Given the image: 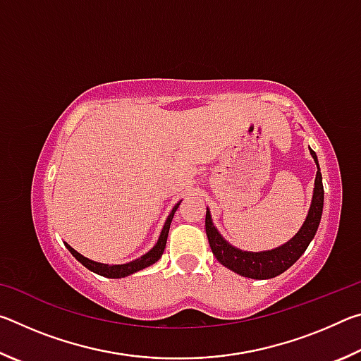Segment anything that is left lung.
<instances>
[{"instance_id":"8db88e82","label":"left lung","mask_w":361,"mask_h":361,"mask_svg":"<svg viewBox=\"0 0 361 361\" xmlns=\"http://www.w3.org/2000/svg\"><path fill=\"white\" fill-rule=\"evenodd\" d=\"M310 154H312L317 164L312 204H310L307 218H305L301 229L296 232V235L293 237V239L283 243L282 247L266 250V252H243L240 248L232 247L231 243L226 242L221 234H219L215 224L212 221L210 210L207 209V237H209V243L213 255H215V258L221 262L224 267L231 269L232 272L239 274L242 277L266 280L280 276V274L285 272L286 269L291 267L299 258H301V255L305 252V248L309 247L310 240L314 239L315 232L319 229L323 212V183L319 167V159H317L315 151L312 149H310Z\"/></svg>"}]
</instances>
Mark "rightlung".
I'll list each match as a JSON object with an SVG mask.
<instances>
[{"label":"right lung","mask_w":361,"mask_h":361,"mask_svg":"<svg viewBox=\"0 0 361 361\" xmlns=\"http://www.w3.org/2000/svg\"><path fill=\"white\" fill-rule=\"evenodd\" d=\"M181 202L176 204L172 212H170V215L167 218L166 224H164V228L161 231V235H159L157 239V243L154 247H152L148 253H145L143 256H140L138 259L135 261H130V262H126V264H103V262H97V261H92L89 258H85V256H82L81 253H78L75 248H71L68 243H65V247L68 248V252L75 256V258L81 262V264L84 267H87L89 271H92L95 274H99V276H103V277H108V279H122V277H127L130 276V274H135L138 271H142V269L148 267L151 264H154L156 261H159V258H161L164 250H166V243H167V237H169V229H170V223H172L173 219V215L176 209H178Z\"/></svg>","instance_id":"obj_1"}]
</instances>
